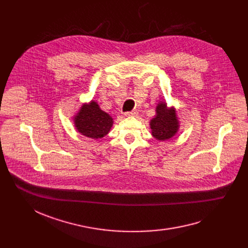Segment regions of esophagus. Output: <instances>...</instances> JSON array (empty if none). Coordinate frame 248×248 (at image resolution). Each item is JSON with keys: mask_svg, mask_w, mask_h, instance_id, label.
Segmentation results:
<instances>
[{"mask_svg": "<svg viewBox=\"0 0 248 248\" xmlns=\"http://www.w3.org/2000/svg\"><path fill=\"white\" fill-rule=\"evenodd\" d=\"M138 114V111L137 110H132V111H128V112H125L124 115L125 116H136Z\"/></svg>", "mask_w": 248, "mask_h": 248, "instance_id": "1", "label": "esophagus"}]
</instances>
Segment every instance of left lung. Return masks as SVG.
Here are the masks:
<instances>
[{"label": "left lung", "instance_id": "left-lung-1", "mask_svg": "<svg viewBox=\"0 0 248 248\" xmlns=\"http://www.w3.org/2000/svg\"><path fill=\"white\" fill-rule=\"evenodd\" d=\"M152 136L160 141L174 138L180 129V121L174 107H168L166 101H159L155 115L150 121Z\"/></svg>", "mask_w": 248, "mask_h": 248}]
</instances>
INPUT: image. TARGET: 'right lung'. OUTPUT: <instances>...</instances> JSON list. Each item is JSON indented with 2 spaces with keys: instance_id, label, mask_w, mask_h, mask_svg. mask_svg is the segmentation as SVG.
<instances>
[{
  "instance_id": "1",
  "label": "right lung",
  "mask_w": 248,
  "mask_h": 248,
  "mask_svg": "<svg viewBox=\"0 0 248 248\" xmlns=\"http://www.w3.org/2000/svg\"><path fill=\"white\" fill-rule=\"evenodd\" d=\"M76 131L84 137L98 140L106 137L113 124V119L108 112L103 111L97 101L91 99L82 106L73 115Z\"/></svg>"
}]
</instances>
